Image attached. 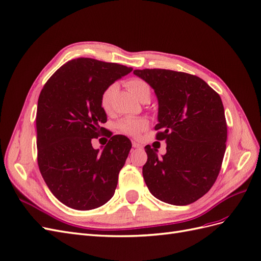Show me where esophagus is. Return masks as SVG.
Instances as JSON below:
<instances>
[{"mask_svg": "<svg viewBox=\"0 0 261 261\" xmlns=\"http://www.w3.org/2000/svg\"><path fill=\"white\" fill-rule=\"evenodd\" d=\"M132 144H133V147H134V148H143V146H141L140 144H138L137 141H133Z\"/></svg>", "mask_w": 261, "mask_h": 261, "instance_id": "34e87169", "label": "esophagus"}]
</instances>
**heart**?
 Listing matches in <instances>:
<instances>
[{"mask_svg": "<svg viewBox=\"0 0 261 261\" xmlns=\"http://www.w3.org/2000/svg\"><path fill=\"white\" fill-rule=\"evenodd\" d=\"M126 86L128 87V89L139 101L150 99V96H151V88H150L149 84L144 80H140V78H133V80H129L126 83ZM116 85L112 84L108 86L101 94L100 105L106 112H109L110 109H111V101L113 98V94L116 91ZM147 126L148 121L146 118L125 117L122 121L118 122L117 128L121 133L126 134V135L136 136L140 132L146 129Z\"/></svg>", "mask_w": 261, "mask_h": 261, "instance_id": "b5f03b06", "label": "heart"}]
</instances>
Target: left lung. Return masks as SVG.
Masks as SVG:
<instances>
[{"label": "left lung", "mask_w": 261, "mask_h": 261, "mask_svg": "<svg viewBox=\"0 0 261 261\" xmlns=\"http://www.w3.org/2000/svg\"><path fill=\"white\" fill-rule=\"evenodd\" d=\"M158 98V140L167 153L145 147L146 185L155 198L186 206L207 194L219 175L227 127L222 100L201 78L170 69H135Z\"/></svg>", "instance_id": "obj_1"}]
</instances>
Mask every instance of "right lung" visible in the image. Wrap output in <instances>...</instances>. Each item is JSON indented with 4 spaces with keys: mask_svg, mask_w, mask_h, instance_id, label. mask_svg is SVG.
I'll return each mask as SVG.
<instances>
[{
    "mask_svg": "<svg viewBox=\"0 0 261 261\" xmlns=\"http://www.w3.org/2000/svg\"><path fill=\"white\" fill-rule=\"evenodd\" d=\"M132 67L81 58L67 62L45 83L38 100V165L51 193L76 210L101 207L112 198L118 173L132 148L112 136L101 152L91 145L107 122L100 97Z\"/></svg>",
    "mask_w": 261,
    "mask_h": 261,
    "instance_id": "add662e5",
    "label": "right lung"
}]
</instances>
